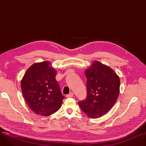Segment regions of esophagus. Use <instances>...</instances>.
<instances>
[{
  "mask_svg": "<svg viewBox=\"0 0 146 146\" xmlns=\"http://www.w3.org/2000/svg\"><path fill=\"white\" fill-rule=\"evenodd\" d=\"M73 96V92H70V93H69L68 95H66V97H67V98H71V97H72Z\"/></svg>",
  "mask_w": 146,
  "mask_h": 146,
  "instance_id": "obj_1",
  "label": "esophagus"
}]
</instances>
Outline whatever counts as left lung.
<instances>
[{"label":"left lung","instance_id":"left-lung-1","mask_svg":"<svg viewBox=\"0 0 146 146\" xmlns=\"http://www.w3.org/2000/svg\"><path fill=\"white\" fill-rule=\"evenodd\" d=\"M85 73L87 96L78 105L89 117L96 118L108 113L115 104L119 94V78L112 69L99 61L94 62Z\"/></svg>","mask_w":146,"mask_h":146}]
</instances>
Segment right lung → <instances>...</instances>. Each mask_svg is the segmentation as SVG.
<instances>
[{
	"instance_id": "add662e5",
	"label": "right lung",
	"mask_w": 146,
	"mask_h": 146,
	"mask_svg": "<svg viewBox=\"0 0 146 146\" xmlns=\"http://www.w3.org/2000/svg\"><path fill=\"white\" fill-rule=\"evenodd\" d=\"M50 65L48 61L33 64L21 82L23 95L29 108L43 116L56 112L65 98L55 79L56 71Z\"/></svg>"
}]
</instances>
